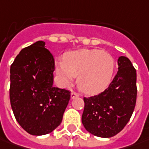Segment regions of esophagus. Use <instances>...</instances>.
<instances>
[{"label":"esophagus","instance_id":"obj_1","mask_svg":"<svg viewBox=\"0 0 149 149\" xmlns=\"http://www.w3.org/2000/svg\"><path fill=\"white\" fill-rule=\"evenodd\" d=\"M78 96H79V94L77 93V92H75V91H72V92L71 93V98H72V99H75V98H77V97H78Z\"/></svg>","mask_w":149,"mask_h":149}]
</instances>
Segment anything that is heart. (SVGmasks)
I'll return each mask as SVG.
<instances>
[{
    "label": "heart",
    "mask_w": 149,
    "mask_h": 149,
    "mask_svg": "<svg viewBox=\"0 0 149 149\" xmlns=\"http://www.w3.org/2000/svg\"><path fill=\"white\" fill-rule=\"evenodd\" d=\"M115 69V61L109 53L99 49H81L67 54L64 62L57 63L56 72L64 85L77 76V83L86 94H97L106 88Z\"/></svg>",
    "instance_id": "obj_1"
}]
</instances>
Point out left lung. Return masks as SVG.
Masks as SVG:
<instances>
[{"label":"left lung","instance_id":"left-lung-1","mask_svg":"<svg viewBox=\"0 0 149 149\" xmlns=\"http://www.w3.org/2000/svg\"><path fill=\"white\" fill-rule=\"evenodd\" d=\"M118 72L104 91L84 97L81 122L93 135L110 138L120 133L130 120L137 98L136 70L130 60L118 58Z\"/></svg>","mask_w":149,"mask_h":149}]
</instances>
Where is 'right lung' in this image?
<instances>
[{
  "label": "right lung",
  "mask_w": 149,
  "mask_h": 149,
  "mask_svg": "<svg viewBox=\"0 0 149 149\" xmlns=\"http://www.w3.org/2000/svg\"><path fill=\"white\" fill-rule=\"evenodd\" d=\"M38 41L23 49L10 66V100L19 125L32 135H44L61 124L70 91L54 87V56Z\"/></svg>",
  "instance_id": "add662e5"
}]
</instances>
